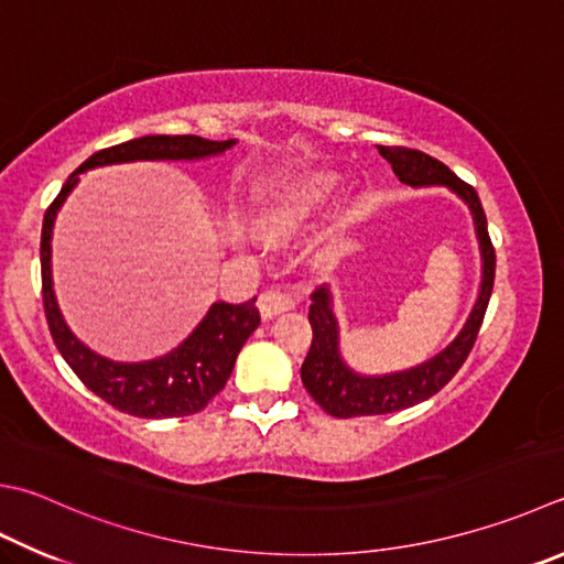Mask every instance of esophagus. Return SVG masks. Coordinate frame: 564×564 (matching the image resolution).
I'll use <instances>...</instances> for the list:
<instances>
[{"instance_id": "obj_1", "label": "esophagus", "mask_w": 564, "mask_h": 564, "mask_svg": "<svg viewBox=\"0 0 564 564\" xmlns=\"http://www.w3.org/2000/svg\"><path fill=\"white\" fill-rule=\"evenodd\" d=\"M258 306H260L262 318H272V316H278V314H282L286 310H292L294 296L282 292V290H268V292L260 294Z\"/></svg>"}]
</instances>
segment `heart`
Here are the masks:
<instances>
[{"label":"heart","instance_id":"1","mask_svg":"<svg viewBox=\"0 0 564 564\" xmlns=\"http://www.w3.org/2000/svg\"><path fill=\"white\" fill-rule=\"evenodd\" d=\"M334 194V176L312 172L278 186L254 214V228L264 238H290L302 230Z\"/></svg>","mask_w":564,"mask_h":564}]
</instances>
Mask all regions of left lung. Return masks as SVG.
I'll return each instance as SVG.
<instances>
[{
    "instance_id": "left-lung-1",
    "label": "left lung",
    "mask_w": 564,
    "mask_h": 564,
    "mask_svg": "<svg viewBox=\"0 0 564 564\" xmlns=\"http://www.w3.org/2000/svg\"><path fill=\"white\" fill-rule=\"evenodd\" d=\"M378 152L388 159L392 172L402 184L447 186L469 206L481 248V286L469 318H466L462 332L456 334L447 348L420 366L388 376H360L344 364L341 350H338V322L334 314L332 292H328L326 284L318 286L312 294L310 306L314 336L310 354L302 364V382L322 410L334 414V417H366V414L398 412L417 405V402L432 398L434 392L447 386L456 376V370L464 366L476 336H479L496 278V252L491 238H488L484 206L474 186L464 184L449 166H444L440 159L424 152L408 150V147H378Z\"/></svg>"
}]
</instances>
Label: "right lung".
<instances>
[{
	"instance_id": "add662e5",
	"label": "right lung",
	"mask_w": 564,
	"mask_h": 564,
	"mask_svg": "<svg viewBox=\"0 0 564 564\" xmlns=\"http://www.w3.org/2000/svg\"><path fill=\"white\" fill-rule=\"evenodd\" d=\"M232 144L236 140L214 142L196 134H147L140 140L122 142L85 159L46 210L41 228V290H44V312L53 344L73 373L115 410L144 420L186 417L204 410L226 388L240 348L260 326V312L254 306L258 296L242 304L216 302L186 341L169 350L166 356L142 364H117L80 344L63 322L51 280L53 220L73 186L78 184V174L88 169L124 162H194V159L223 154Z\"/></svg>"
}]
</instances>
